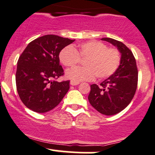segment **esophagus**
<instances>
[{
  "mask_svg": "<svg viewBox=\"0 0 155 155\" xmlns=\"http://www.w3.org/2000/svg\"><path fill=\"white\" fill-rule=\"evenodd\" d=\"M70 84H71L72 85V86H76V85H78V84H79V82H76V81H71Z\"/></svg>",
  "mask_w": 155,
  "mask_h": 155,
  "instance_id": "1",
  "label": "esophagus"
}]
</instances>
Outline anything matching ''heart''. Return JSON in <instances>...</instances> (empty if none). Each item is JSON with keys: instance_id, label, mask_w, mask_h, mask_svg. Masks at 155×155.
<instances>
[{"instance_id": "1", "label": "heart", "mask_w": 155, "mask_h": 155, "mask_svg": "<svg viewBox=\"0 0 155 155\" xmlns=\"http://www.w3.org/2000/svg\"><path fill=\"white\" fill-rule=\"evenodd\" d=\"M60 60L65 66L75 67L85 60V67H79L66 71V77L74 81H90L96 77L105 79L114 74L121 63L118 49L108 47L106 44L90 41L79 44L78 49L71 46L63 48L60 52Z\"/></svg>"}]
</instances>
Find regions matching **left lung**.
<instances>
[{
    "label": "left lung",
    "instance_id": "obj_1",
    "mask_svg": "<svg viewBox=\"0 0 155 155\" xmlns=\"http://www.w3.org/2000/svg\"><path fill=\"white\" fill-rule=\"evenodd\" d=\"M102 41L117 47L121 53V63L117 70L101 83L90 85L88 100L97 111L104 115H114L131 102L138 84V69L132 51L121 41L110 38Z\"/></svg>",
    "mask_w": 155,
    "mask_h": 155
}]
</instances>
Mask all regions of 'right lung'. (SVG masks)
<instances>
[{
	"label": "right lung",
	"mask_w": 155,
	"mask_h": 155,
	"mask_svg": "<svg viewBox=\"0 0 155 155\" xmlns=\"http://www.w3.org/2000/svg\"><path fill=\"white\" fill-rule=\"evenodd\" d=\"M75 40L46 35L28 44L17 61L16 85L25 106L38 113L56 107L68 91L69 81L57 79L64 74L60 51Z\"/></svg>",
	"instance_id": "1"
}]
</instances>
